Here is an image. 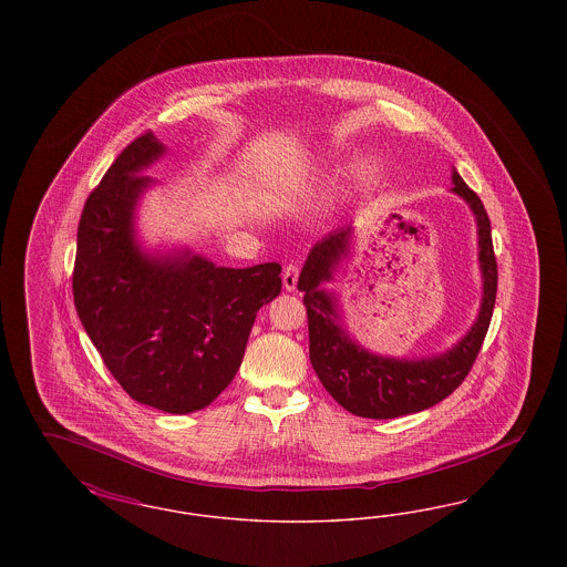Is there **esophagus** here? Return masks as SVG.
Segmentation results:
<instances>
[{"label":"esophagus","mask_w":567,"mask_h":567,"mask_svg":"<svg viewBox=\"0 0 567 567\" xmlns=\"http://www.w3.org/2000/svg\"><path fill=\"white\" fill-rule=\"evenodd\" d=\"M297 280H299V266L296 264H289L285 271H282V285L287 291H296Z\"/></svg>","instance_id":"1"}]
</instances>
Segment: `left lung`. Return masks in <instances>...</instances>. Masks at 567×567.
<instances>
[{"mask_svg": "<svg viewBox=\"0 0 567 567\" xmlns=\"http://www.w3.org/2000/svg\"><path fill=\"white\" fill-rule=\"evenodd\" d=\"M451 183V190L470 206L476 218L483 278L478 317L451 349L400 359L372 352L352 338L344 323L340 297L327 287L351 255L352 225L340 227L315 244L299 274L297 289L303 293L308 312L310 363L327 393L354 416L398 419L432 408L457 389L481 352L497 293L491 223L481 197L463 183L455 167Z\"/></svg>", "mask_w": 567, "mask_h": 567, "instance_id": "1", "label": "left lung"}]
</instances>
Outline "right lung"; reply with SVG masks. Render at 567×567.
<instances>
[{"mask_svg":"<svg viewBox=\"0 0 567 567\" xmlns=\"http://www.w3.org/2000/svg\"><path fill=\"white\" fill-rule=\"evenodd\" d=\"M165 153L153 132L140 135L89 195L72 287L86 336L130 398L189 414L236 377L259 308L280 293L282 268H223L185 246L146 248L135 216L157 183L144 169Z\"/></svg>","mask_w":567,"mask_h":567,"instance_id":"1","label":"right lung"}]
</instances>
